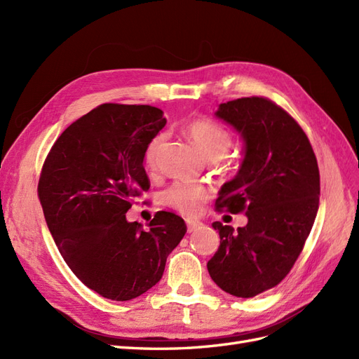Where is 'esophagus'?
Wrapping results in <instances>:
<instances>
[{
	"label": "esophagus",
	"instance_id": "1",
	"mask_svg": "<svg viewBox=\"0 0 359 359\" xmlns=\"http://www.w3.org/2000/svg\"><path fill=\"white\" fill-rule=\"evenodd\" d=\"M202 223L201 222H194V220H187V231L189 232H196L199 229H202Z\"/></svg>",
	"mask_w": 359,
	"mask_h": 359
}]
</instances>
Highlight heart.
<instances>
[{"instance_id":"1","label":"heart","mask_w":359,"mask_h":359,"mask_svg":"<svg viewBox=\"0 0 359 359\" xmlns=\"http://www.w3.org/2000/svg\"><path fill=\"white\" fill-rule=\"evenodd\" d=\"M186 133L194 147L199 149V153L208 160H220L232 145L231 133L210 118L191 119L186 126ZM165 140V133H158L151 140L145 153L147 166L154 168L157 165V157ZM211 198L212 190L208 186L184 181L172 184L163 194L165 203L184 215H198L203 208V203L208 202Z\"/></svg>"}]
</instances>
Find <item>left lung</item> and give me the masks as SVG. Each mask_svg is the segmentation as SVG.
<instances>
[{
	"mask_svg": "<svg viewBox=\"0 0 359 359\" xmlns=\"http://www.w3.org/2000/svg\"><path fill=\"white\" fill-rule=\"evenodd\" d=\"M215 116L240 133L244 158L217 198V210L245 212L238 227L214 222L220 247L208 260L214 283L252 298L277 286L295 264L319 210L316 156L299 124L264 97L219 104Z\"/></svg>",
	"mask_w": 359,
	"mask_h": 359,
	"instance_id": "left-lung-1",
	"label": "left lung"
}]
</instances>
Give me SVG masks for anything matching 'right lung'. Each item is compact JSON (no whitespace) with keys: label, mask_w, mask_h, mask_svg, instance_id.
Returning a JSON list of instances; mask_svg holds the SVG:
<instances>
[{"label":"right lung","mask_w":359,"mask_h":359,"mask_svg":"<svg viewBox=\"0 0 359 359\" xmlns=\"http://www.w3.org/2000/svg\"><path fill=\"white\" fill-rule=\"evenodd\" d=\"M166 126L158 107L104 103L53 144L39 181L45 220L73 274L99 295L130 301L156 286L187 232L160 211L142 229L126 212L149 189L147 148Z\"/></svg>","instance_id":"obj_1"}]
</instances>
